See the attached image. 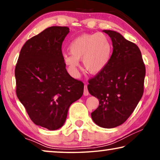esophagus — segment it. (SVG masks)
I'll return each instance as SVG.
<instances>
[{
  "label": "esophagus",
  "instance_id": "obj_1",
  "mask_svg": "<svg viewBox=\"0 0 160 160\" xmlns=\"http://www.w3.org/2000/svg\"><path fill=\"white\" fill-rule=\"evenodd\" d=\"M84 95L85 96H87L89 95V92H88V89H87V85H84Z\"/></svg>",
  "mask_w": 160,
  "mask_h": 160
}]
</instances>
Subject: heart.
Listing matches in <instances>:
<instances>
[{
  "label": "heart",
  "mask_w": 160,
  "mask_h": 160,
  "mask_svg": "<svg viewBox=\"0 0 160 160\" xmlns=\"http://www.w3.org/2000/svg\"><path fill=\"white\" fill-rule=\"evenodd\" d=\"M68 49L71 55L64 54L63 62L75 77L78 73V61L82 60L83 66L88 73L96 75L106 68L112 54L111 41L102 32L81 35L71 41Z\"/></svg>",
  "instance_id": "obj_1"
}]
</instances>
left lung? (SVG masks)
I'll return each mask as SVG.
<instances>
[{
    "label": "left lung",
    "mask_w": 160,
    "mask_h": 160,
    "mask_svg": "<svg viewBox=\"0 0 160 160\" xmlns=\"http://www.w3.org/2000/svg\"><path fill=\"white\" fill-rule=\"evenodd\" d=\"M102 32L111 38L113 53L106 68L89 80L87 88L99 100V106L91 113L93 122L113 128L128 119L141 100L146 68L136 44L113 30Z\"/></svg>",
    "instance_id": "obj_1"
}]
</instances>
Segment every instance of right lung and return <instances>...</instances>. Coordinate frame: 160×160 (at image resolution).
I'll return each mask as SVG.
<instances>
[{"mask_svg": "<svg viewBox=\"0 0 160 160\" xmlns=\"http://www.w3.org/2000/svg\"><path fill=\"white\" fill-rule=\"evenodd\" d=\"M68 27L48 28L25 42L15 68L17 95L36 125L62 127L71 105L82 97L84 84L71 77L63 62Z\"/></svg>", "mask_w": 160, "mask_h": 160, "instance_id": "obj_1", "label": "right lung"}]
</instances>
